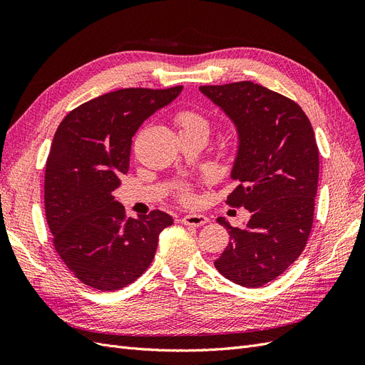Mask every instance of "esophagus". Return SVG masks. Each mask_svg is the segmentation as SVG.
Here are the masks:
<instances>
[{
  "label": "esophagus",
  "instance_id": "esophagus-1",
  "mask_svg": "<svg viewBox=\"0 0 365 365\" xmlns=\"http://www.w3.org/2000/svg\"><path fill=\"white\" fill-rule=\"evenodd\" d=\"M208 222V217L204 215H197V213H190L185 215L182 217V224L184 225H190V227H201Z\"/></svg>",
  "mask_w": 365,
  "mask_h": 365
}]
</instances>
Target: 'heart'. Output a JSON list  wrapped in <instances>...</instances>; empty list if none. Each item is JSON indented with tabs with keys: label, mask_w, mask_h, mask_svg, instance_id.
<instances>
[{
	"label": "heart",
	"mask_w": 365,
	"mask_h": 365,
	"mask_svg": "<svg viewBox=\"0 0 365 365\" xmlns=\"http://www.w3.org/2000/svg\"><path fill=\"white\" fill-rule=\"evenodd\" d=\"M176 121L181 126V130H204L208 134V123L204 117H201L200 114L192 113V111H184L176 115ZM181 196L184 201H190L192 195L189 193L187 189H182Z\"/></svg>",
	"instance_id": "b5f03b06"
}]
</instances>
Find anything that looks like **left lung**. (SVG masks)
<instances>
[{"mask_svg":"<svg viewBox=\"0 0 365 365\" xmlns=\"http://www.w3.org/2000/svg\"><path fill=\"white\" fill-rule=\"evenodd\" d=\"M235 125L237 149L227 197L251 213L244 227L228 230V247L215 260L225 279L259 288L277 279L300 256L314 220L318 148L303 109L291 98L252 82L200 86Z\"/></svg>","mask_w":365,"mask_h":365,"instance_id":"1","label":"left lung"}]
</instances>
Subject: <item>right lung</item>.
Wrapping results in <instances>:
<instances>
[{
    "instance_id": "obj_1",
    "label": "right lung",
    "mask_w": 365,
    "mask_h": 365,
    "mask_svg": "<svg viewBox=\"0 0 365 365\" xmlns=\"http://www.w3.org/2000/svg\"><path fill=\"white\" fill-rule=\"evenodd\" d=\"M182 86L125 88L96 97L62 120L46 165V216L67 268L90 288L117 291L146 271L170 215L125 217L113 192L129 170L132 137Z\"/></svg>"
}]
</instances>
